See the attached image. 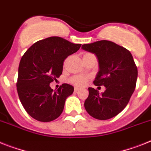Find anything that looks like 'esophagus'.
<instances>
[{
  "label": "esophagus",
  "instance_id": "obj_1",
  "mask_svg": "<svg viewBox=\"0 0 151 151\" xmlns=\"http://www.w3.org/2000/svg\"><path fill=\"white\" fill-rule=\"evenodd\" d=\"M79 90H80L79 87H74V91H75V92H78V91H79Z\"/></svg>",
  "mask_w": 151,
  "mask_h": 151
}]
</instances>
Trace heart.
I'll return each mask as SVG.
<instances>
[{"label": "heart", "instance_id": "b5f03b06", "mask_svg": "<svg viewBox=\"0 0 151 151\" xmlns=\"http://www.w3.org/2000/svg\"><path fill=\"white\" fill-rule=\"evenodd\" d=\"M87 81H88L87 77L81 75H74L70 78V82L73 83V85L78 86V87H83L85 85Z\"/></svg>", "mask_w": 151, "mask_h": 151}]
</instances>
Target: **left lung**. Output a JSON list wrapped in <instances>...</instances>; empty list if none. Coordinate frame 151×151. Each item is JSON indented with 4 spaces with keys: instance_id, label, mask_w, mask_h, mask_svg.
Returning <instances> with one entry per match:
<instances>
[{
    "instance_id": "obj_1",
    "label": "left lung",
    "mask_w": 151,
    "mask_h": 151,
    "mask_svg": "<svg viewBox=\"0 0 151 151\" xmlns=\"http://www.w3.org/2000/svg\"><path fill=\"white\" fill-rule=\"evenodd\" d=\"M82 49L97 56L99 71L93 83L106 87L101 94L89 87L84 107L96 119L112 118L125 108L135 90L137 68L132 54L126 48L105 40L83 44Z\"/></svg>"
}]
</instances>
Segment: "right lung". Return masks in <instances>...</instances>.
I'll use <instances>...</instances> for the list:
<instances>
[{"label":"right lung","instance_id":"obj_1","mask_svg":"<svg viewBox=\"0 0 151 151\" xmlns=\"http://www.w3.org/2000/svg\"><path fill=\"white\" fill-rule=\"evenodd\" d=\"M81 46L60 37H50L37 41L22 56L18 68L17 93L24 108L33 118L49 122L61 114L73 87L63 83L54 91L50 83L61 75L64 60Z\"/></svg>","mask_w":151,"mask_h":151}]
</instances>
